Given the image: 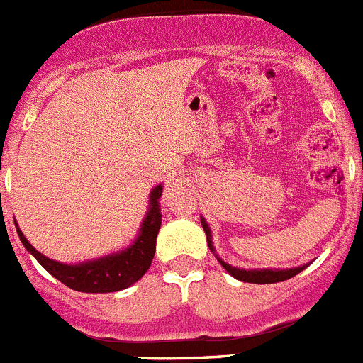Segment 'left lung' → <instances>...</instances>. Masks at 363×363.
<instances>
[{"instance_id": "1", "label": "left lung", "mask_w": 363, "mask_h": 363, "mask_svg": "<svg viewBox=\"0 0 363 363\" xmlns=\"http://www.w3.org/2000/svg\"><path fill=\"white\" fill-rule=\"evenodd\" d=\"M200 221H202L203 232H205V235H207L208 250H211L212 252H216L214 244H212L211 228H208L207 221H205L203 218L200 219ZM216 258H218V262L221 263L223 267H225V270L230 274V276H233L235 279H239V281H244V283H255V284H272V283H281V281L291 279V277L296 276L298 272H302V270L306 269L307 265H309V263H307V265L294 267V269H252V270H246V269H239V267H232L230 263L223 262V259L219 258L218 255H216Z\"/></svg>"}]
</instances>
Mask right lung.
<instances>
[{
  "mask_svg": "<svg viewBox=\"0 0 363 363\" xmlns=\"http://www.w3.org/2000/svg\"><path fill=\"white\" fill-rule=\"evenodd\" d=\"M163 193V186L158 184L149 195V208L142 221L138 237L130 247L112 255L101 256L96 259H87L82 263H61L50 259L36 251L24 233L17 228L23 246L36 258V262L49 274H52L57 281L67 284L68 288L84 294H111L137 283L147 269L151 267L156 252V237L161 226V208L160 199Z\"/></svg>",
  "mask_w": 363,
  "mask_h": 363,
  "instance_id": "right-lung-1",
  "label": "right lung"
}]
</instances>
